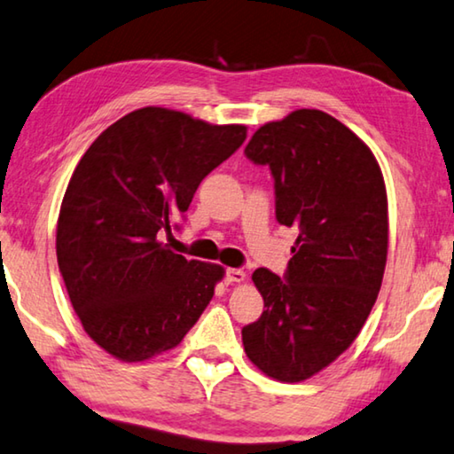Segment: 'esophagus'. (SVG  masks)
<instances>
[{"mask_svg":"<svg viewBox=\"0 0 454 454\" xmlns=\"http://www.w3.org/2000/svg\"><path fill=\"white\" fill-rule=\"evenodd\" d=\"M246 280V271L239 270V268H229L225 271V282L227 284H237V282H243Z\"/></svg>","mask_w":454,"mask_h":454,"instance_id":"34e87169","label":"esophagus"}]
</instances>
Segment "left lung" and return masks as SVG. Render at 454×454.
I'll return each mask as SVG.
<instances>
[{
  "mask_svg": "<svg viewBox=\"0 0 454 454\" xmlns=\"http://www.w3.org/2000/svg\"><path fill=\"white\" fill-rule=\"evenodd\" d=\"M270 166L276 219L298 231L286 276L254 271L262 317L243 348L278 381H304L347 351L372 312L387 260V194L373 152L318 109H296L251 136Z\"/></svg>",
  "mask_w": 454,
  "mask_h": 454,
  "instance_id": "left-lung-1",
  "label": "left lung"
}]
</instances>
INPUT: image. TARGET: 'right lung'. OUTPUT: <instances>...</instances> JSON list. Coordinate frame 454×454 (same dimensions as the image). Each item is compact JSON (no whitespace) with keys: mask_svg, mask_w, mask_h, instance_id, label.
<instances>
[{"mask_svg":"<svg viewBox=\"0 0 454 454\" xmlns=\"http://www.w3.org/2000/svg\"><path fill=\"white\" fill-rule=\"evenodd\" d=\"M246 136V125L142 107L109 125L76 164L59 213V268L82 329L115 359L170 351L211 302L225 270L160 239Z\"/></svg>","mask_w":454,"mask_h":454,"instance_id":"1","label":"right lung"}]
</instances>
